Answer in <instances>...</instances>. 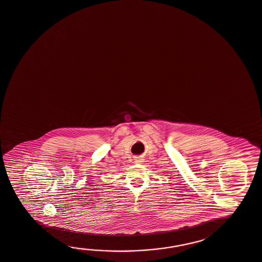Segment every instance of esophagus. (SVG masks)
Masks as SVG:
<instances>
[{
  "label": "esophagus",
  "mask_w": 262,
  "mask_h": 262,
  "mask_svg": "<svg viewBox=\"0 0 262 262\" xmlns=\"http://www.w3.org/2000/svg\"><path fill=\"white\" fill-rule=\"evenodd\" d=\"M134 162L135 163H140V162H141V159H139V158H137V159H135Z\"/></svg>",
  "instance_id": "34e87169"
}]
</instances>
